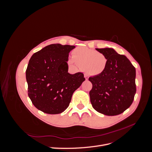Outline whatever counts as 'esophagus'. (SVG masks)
<instances>
[{"mask_svg": "<svg viewBox=\"0 0 152 152\" xmlns=\"http://www.w3.org/2000/svg\"><path fill=\"white\" fill-rule=\"evenodd\" d=\"M84 77H85V79H86V80H88L89 77H88V76H87V75H84Z\"/></svg>", "mask_w": 152, "mask_h": 152, "instance_id": "1", "label": "esophagus"}]
</instances>
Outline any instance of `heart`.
Segmentation results:
<instances>
[{
    "label": "heart",
    "instance_id": "1",
    "mask_svg": "<svg viewBox=\"0 0 152 152\" xmlns=\"http://www.w3.org/2000/svg\"><path fill=\"white\" fill-rule=\"evenodd\" d=\"M68 64L72 66L78 65L87 74L98 76L106 70L108 58L102 53L87 48L79 47L72 51V57L68 59Z\"/></svg>",
    "mask_w": 152,
    "mask_h": 152
}]
</instances>
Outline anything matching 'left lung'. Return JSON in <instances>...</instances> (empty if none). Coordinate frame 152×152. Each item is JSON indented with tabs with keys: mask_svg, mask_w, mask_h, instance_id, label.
Returning a JSON list of instances; mask_svg holds the SVG:
<instances>
[{
	"mask_svg": "<svg viewBox=\"0 0 152 152\" xmlns=\"http://www.w3.org/2000/svg\"><path fill=\"white\" fill-rule=\"evenodd\" d=\"M96 50L108 58V65L102 75L93 76L89 92L92 106L98 112L113 116L123 113L131 105L136 92V69L124 55L112 48Z\"/></svg>",
	"mask_w": 152,
	"mask_h": 152,
	"instance_id": "left-lung-1",
	"label": "left lung"
}]
</instances>
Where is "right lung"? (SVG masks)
Wrapping results in <instances>:
<instances>
[{
  "label": "right lung",
  "mask_w": 152,
  "mask_h": 152,
  "mask_svg": "<svg viewBox=\"0 0 152 152\" xmlns=\"http://www.w3.org/2000/svg\"><path fill=\"white\" fill-rule=\"evenodd\" d=\"M75 45L53 44L34 53L26 70L28 95L40 111L58 114L68 107L73 93L85 80L84 74L68 72V54Z\"/></svg>",
  "instance_id": "right-lung-1"
}]
</instances>
